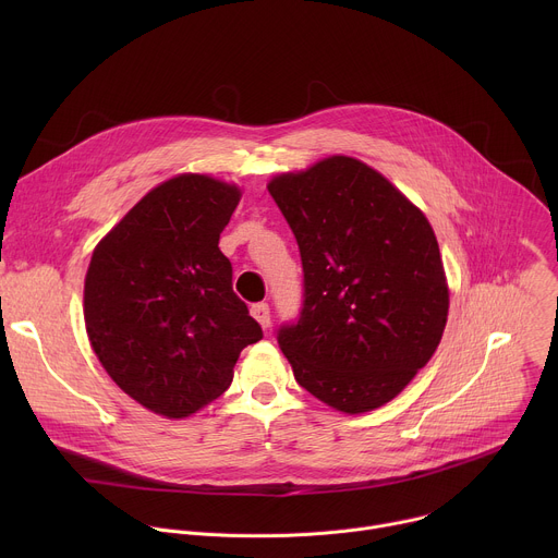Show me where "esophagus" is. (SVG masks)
Listing matches in <instances>:
<instances>
[{
	"label": "esophagus",
	"mask_w": 558,
	"mask_h": 558,
	"mask_svg": "<svg viewBox=\"0 0 558 558\" xmlns=\"http://www.w3.org/2000/svg\"><path fill=\"white\" fill-rule=\"evenodd\" d=\"M252 315L258 320V325L263 329H269L271 325V311H269V304L267 302H258V304H252Z\"/></svg>",
	"instance_id": "34e87169"
}]
</instances>
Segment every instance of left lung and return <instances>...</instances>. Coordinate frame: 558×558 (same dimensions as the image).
I'll use <instances>...</instances> for the list:
<instances>
[{
  "mask_svg": "<svg viewBox=\"0 0 558 558\" xmlns=\"http://www.w3.org/2000/svg\"><path fill=\"white\" fill-rule=\"evenodd\" d=\"M267 190L304 271L298 323L278 329L298 384L349 415L384 407L446 327L448 284L428 218L351 156L280 174Z\"/></svg>",
  "mask_w": 558,
  "mask_h": 558,
  "instance_id": "obj_1",
  "label": "left lung"
}]
</instances>
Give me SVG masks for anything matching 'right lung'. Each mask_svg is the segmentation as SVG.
I'll return each mask as SVG.
<instances>
[{
	"label": "right lung",
	"instance_id": "obj_1",
	"mask_svg": "<svg viewBox=\"0 0 558 558\" xmlns=\"http://www.w3.org/2000/svg\"><path fill=\"white\" fill-rule=\"evenodd\" d=\"M241 190L181 174L147 192L97 245L84 287L90 344L147 411L183 420L220 397L263 338L218 250Z\"/></svg>",
	"mask_w": 558,
	"mask_h": 558
}]
</instances>
